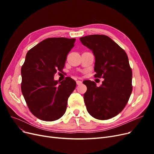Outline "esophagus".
Segmentation results:
<instances>
[{"label":"esophagus","instance_id":"esophagus-1","mask_svg":"<svg viewBox=\"0 0 154 154\" xmlns=\"http://www.w3.org/2000/svg\"><path fill=\"white\" fill-rule=\"evenodd\" d=\"M82 82L81 81H80V80H77V81H76V84H77L78 85L82 84Z\"/></svg>","mask_w":154,"mask_h":154}]
</instances>
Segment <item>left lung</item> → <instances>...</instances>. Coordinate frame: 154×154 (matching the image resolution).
Returning <instances> with one entry per match:
<instances>
[{"label": "left lung", "mask_w": 154, "mask_h": 154, "mask_svg": "<svg viewBox=\"0 0 154 154\" xmlns=\"http://www.w3.org/2000/svg\"><path fill=\"white\" fill-rule=\"evenodd\" d=\"M80 40L94 56V76L104 78L100 87L94 82L83 81L87 88L83 95L87 110L96 119H110L123 110L132 91L128 56L106 35H88Z\"/></svg>", "instance_id": "8db88e82"}]
</instances>
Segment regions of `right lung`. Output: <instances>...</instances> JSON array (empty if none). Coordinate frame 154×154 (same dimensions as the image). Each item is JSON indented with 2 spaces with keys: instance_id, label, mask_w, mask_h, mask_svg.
<instances>
[{
  "instance_id": "add662e5",
  "label": "right lung",
  "mask_w": 154,
  "mask_h": 154,
  "mask_svg": "<svg viewBox=\"0 0 154 154\" xmlns=\"http://www.w3.org/2000/svg\"><path fill=\"white\" fill-rule=\"evenodd\" d=\"M75 38H49L31 48L21 68V90L29 109L37 118L53 122L67 109V100L76 88L73 79L58 82L54 74L62 71Z\"/></svg>"
}]
</instances>
